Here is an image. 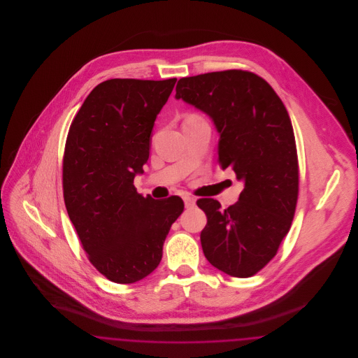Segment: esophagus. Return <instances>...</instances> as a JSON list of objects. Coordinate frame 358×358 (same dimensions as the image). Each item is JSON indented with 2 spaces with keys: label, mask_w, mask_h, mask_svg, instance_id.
I'll return each mask as SVG.
<instances>
[{
  "label": "esophagus",
  "mask_w": 358,
  "mask_h": 358,
  "mask_svg": "<svg viewBox=\"0 0 358 358\" xmlns=\"http://www.w3.org/2000/svg\"><path fill=\"white\" fill-rule=\"evenodd\" d=\"M184 203H185L187 208H193L196 205V199L192 197V196H185L184 197Z\"/></svg>",
  "instance_id": "1"
}]
</instances>
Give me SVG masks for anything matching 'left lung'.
<instances>
[{
	"label": "left lung",
	"instance_id": "obj_1",
	"mask_svg": "<svg viewBox=\"0 0 358 358\" xmlns=\"http://www.w3.org/2000/svg\"><path fill=\"white\" fill-rule=\"evenodd\" d=\"M176 99L212 120L219 162L244 185L224 210L217 200L197 201L208 219L200 235L205 257L231 276H252L276 255L295 213L299 174L289 113L264 79L240 69L182 78Z\"/></svg>",
	"mask_w": 358,
	"mask_h": 358
}]
</instances>
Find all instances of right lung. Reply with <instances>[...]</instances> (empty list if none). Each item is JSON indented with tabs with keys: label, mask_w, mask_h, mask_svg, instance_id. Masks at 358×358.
<instances>
[{
	"label": "right lung",
	"mask_w": 358,
	"mask_h": 358,
	"mask_svg": "<svg viewBox=\"0 0 358 358\" xmlns=\"http://www.w3.org/2000/svg\"><path fill=\"white\" fill-rule=\"evenodd\" d=\"M177 79H110L85 98L69 127L63 189L69 220L94 267L111 282L136 283L158 267L178 196L143 197L134 177L149 159L154 122Z\"/></svg>",
	"instance_id": "1"
}]
</instances>
